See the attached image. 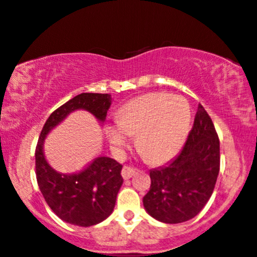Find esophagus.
Returning <instances> with one entry per match:
<instances>
[{"label": "esophagus", "instance_id": "esophagus-1", "mask_svg": "<svg viewBox=\"0 0 257 257\" xmlns=\"http://www.w3.org/2000/svg\"><path fill=\"white\" fill-rule=\"evenodd\" d=\"M136 174V170L131 166H123L121 171V176L123 179H130L131 177H134Z\"/></svg>", "mask_w": 257, "mask_h": 257}]
</instances>
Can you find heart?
Returning <instances> with one entry per match:
<instances>
[{"label":"heart","mask_w":257,"mask_h":257,"mask_svg":"<svg viewBox=\"0 0 257 257\" xmlns=\"http://www.w3.org/2000/svg\"><path fill=\"white\" fill-rule=\"evenodd\" d=\"M117 126L109 128L115 148L128 146L137 136V148L150 164H164L182 148L191 123L189 102L180 96L154 92L132 99L117 111Z\"/></svg>","instance_id":"heart-1"}]
</instances>
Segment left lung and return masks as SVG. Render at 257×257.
<instances>
[{
	"instance_id": "1",
	"label": "left lung",
	"mask_w": 257,
	"mask_h": 257,
	"mask_svg": "<svg viewBox=\"0 0 257 257\" xmlns=\"http://www.w3.org/2000/svg\"><path fill=\"white\" fill-rule=\"evenodd\" d=\"M220 171V142L208 113L198 104L194 126L182 152L171 164L150 171L143 197L147 212L165 224L195 218L209 201Z\"/></svg>"
}]
</instances>
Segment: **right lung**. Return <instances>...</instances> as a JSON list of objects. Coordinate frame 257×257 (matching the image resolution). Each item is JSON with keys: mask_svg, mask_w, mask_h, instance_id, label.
Listing matches in <instances>:
<instances>
[{"mask_svg": "<svg viewBox=\"0 0 257 257\" xmlns=\"http://www.w3.org/2000/svg\"><path fill=\"white\" fill-rule=\"evenodd\" d=\"M109 107L110 95L108 93H80L50 114L39 136L35 154L39 190L51 210L68 224L89 227L110 215L123 182L122 165L114 159L99 156L79 173H59L44 158V138L71 111L85 109L99 121H104Z\"/></svg>", "mask_w": 257, "mask_h": 257, "instance_id": "add662e5", "label": "right lung"}]
</instances>
